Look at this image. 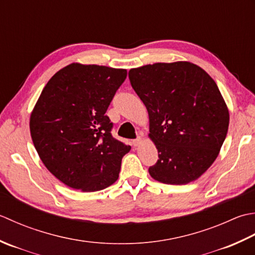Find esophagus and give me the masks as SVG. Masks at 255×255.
Instances as JSON below:
<instances>
[{"instance_id": "1", "label": "esophagus", "mask_w": 255, "mask_h": 255, "mask_svg": "<svg viewBox=\"0 0 255 255\" xmlns=\"http://www.w3.org/2000/svg\"><path fill=\"white\" fill-rule=\"evenodd\" d=\"M132 143H133L134 146H138V145L142 143V137H141V136H137L136 138L133 139V142H132Z\"/></svg>"}]
</instances>
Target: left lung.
I'll use <instances>...</instances> for the list:
<instances>
[{"label":"left lung","instance_id":"obj_1","mask_svg":"<svg viewBox=\"0 0 255 255\" xmlns=\"http://www.w3.org/2000/svg\"><path fill=\"white\" fill-rule=\"evenodd\" d=\"M128 78L147 109L148 136L158 150L149 175L170 185L199 178L215 162L229 128V111L215 80L188 61L133 68Z\"/></svg>","mask_w":255,"mask_h":255}]
</instances>
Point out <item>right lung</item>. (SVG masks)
<instances>
[{"instance_id":"1","label":"right lung","mask_w":255,"mask_h":255,"mask_svg":"<svg viewBox=\"0 0 255 255\" xmlns=\"http://www.w3.org/2000/svg\"><path fill=\"white\" fill-rule=\"evenodd\" d=\"M126 69L74 62L50 78L30 114L41 162L61 183L86 193L111 186L129 152L111 134L106 112L126 80Z\"/></svg>"}]
</instances>
